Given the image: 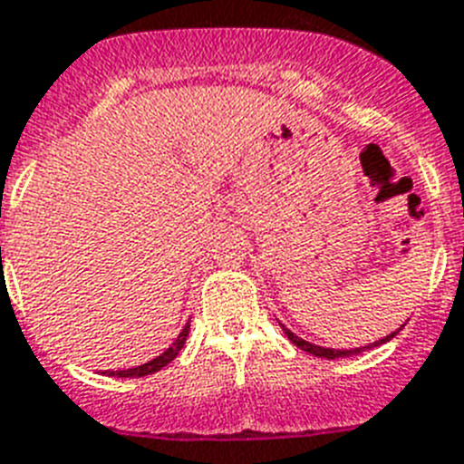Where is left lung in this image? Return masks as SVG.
<instances>
[{"instance_id": "obj_1", "label": "left lung", "mask_w": 464, "mask_h": 464, "mask_svg": "<svg viewBox=\"0 0 464 464\" xmlns=\"http://www.w3.org/2000/svg\"><path fill=\"white\" fill-rule=\"evenodd\" d=\"M282 329H285V334L289 336V342L296 343V346L301 348V351H305V353L317 355V358H327V361H334V358H348V355H355V353H361V351H362V348H353V351H334V348L315 346V343H308V342H304V339H298V336L294 334V332H289V329H286V327H282ZM393 336H396V332L386 336V339H379V342H374V346L389 342V339H393ZM365 348H370V346H365Z\"/></svg>"}]
</instances>
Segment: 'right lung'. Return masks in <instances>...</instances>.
<instances>
[{
    "instance_id": "add662e5",
    "label": "right lung",
    "mask_w": 464,
    "mask_h": 464,
    "mask_svg": "<svg viewBox=\"0 0 464 464\" xmlns=\"http://www.w3.org/2000/svg\"><path fill=\"white\" fill-rule=\"evenodd\" d=\"M187 334H189V323H187L185 329L179 332V336H178V339H175V343H172V346L168 348V351H163V353H160L159 358L144 362V365H140V367H130V370H118V372H109V374H111V377H147V374L159 372L160 367H166L168 362L178 358V353H179V351H182V346H185V342H187Z\"/></svg>"
}]
</instances>
